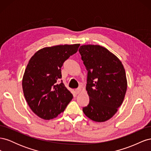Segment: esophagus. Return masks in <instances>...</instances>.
<instances>
[{
	"label": "esophagus",
	"mask_w": 151,
	"mask_h": 151,
	"mask_svg": "<svg viewBox=\"0 0 151 151\" xmlns=\"http://www.w3.org/2000/svg\"><path fill=\"white\" fill-rule=\"evenodd\" d=\"M81 89L80 88H78V89H76V90H75V93H76V94H78L79 93H80V91H81Z\"/></svg>",
	"instance_id": "34e87169"
}]
</instances>
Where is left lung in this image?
<instances>
[{
  "label": "left lung",
  "mask_w": 151,
  "mask_h": 151,
  "mask_svg": "<svg viewBox=\"0 0 151 151\" xmlns=\"http://www.w3.org/2000/svg\"><path fill=\"white\" fill-rule=\"evenodd\" d=\"M79 52L88 70L86 90L89 96L83 111L91 120L105 122L115 115L124 99L125 68L115 55L99 45H82Z\"/></svg>",
  "instance_id": "8db88e82"
}]
</instances>
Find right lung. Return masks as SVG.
Segmentation results:
<instances>
[{"label": "right lung", "instance_id": "obj_1", "mask_svg": "<svg viewBox=\"0 0 151 151\" xmlns=\"http://www.w3.org/2000/svg\"><path fill=\"white\" fill-rule=\"evenodd\" d=\"M80 44L57 45L41 49L31 58L22 78V90L29 106L44 120L65 110L73 95L62 83L61 67L76 53Z\"/></svg>", "mask_w": 151, "mask_h": 151}]
</instances>
